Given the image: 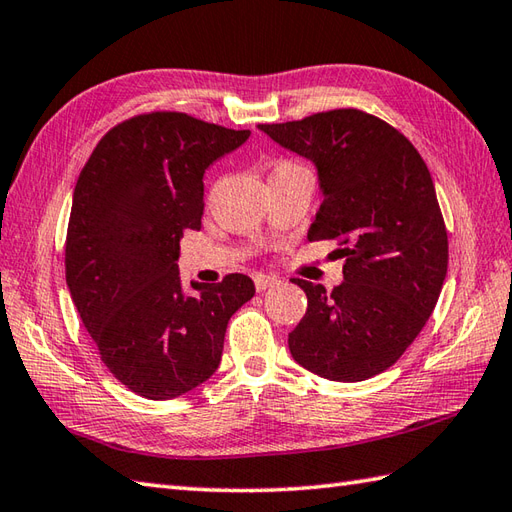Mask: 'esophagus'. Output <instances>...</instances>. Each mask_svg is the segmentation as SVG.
Here are the masks:
<instances>
[{"mask_svg": "<svg viewBox=\"0 0 512 512\" xmlns=\"http://www.w3.org/2000/svg\"><path fill=\"white\" fill-rule=\"evenodd\" d=\"M253 281H255V288L259 290V292H264V290H268V288H273V286H277V277H270V275H262V273H255L253 275Z\"/></svg>", "mask_w": 512, "mask_h": 512, "instance_id": "1", "label": "esophagus"}]
</instances>
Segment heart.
<instances>
[{
	"mask_svg": "<svg viewBox=\"0 0 512 512\" xmlns=\"http://www.w3.org/2000/svg\"><path fill=\"white\" fill-rule=\"evenodd\" d=\"M281 167H290V165H288V162H281V165H277V169H281Z\"/></svg>",
	"mask_w": 512,
	"mask_h": 512,
	"instance_id": "1",
	"label": "heart"
}]
</instances>
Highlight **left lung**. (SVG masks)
<instances>
[{
	"label": "left lung",
	"mask_w": 512,
	"mask_h": 512,
	"mask_svg": "<svg viewBox=\"0 0 512 512\" xmlns=\"http://www.w3.org/2000/svg\"><path fill=\"white\" fill-rule=\"evenodd\" d=\"M257 127L317 169L323 202L308 239H336L345 257L332 292L292 279L308 297L288 334L292 358L339 383L385 372L424 328L447 277V228L427 165L398 129L358 110Z\"/></svg>",
	"instance_id": "8db88e82"
}]
</instances>
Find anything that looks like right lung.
<instances>
[{
    "mask_svg": "<svg viewBox=\"0 0 512 512\" xmlns=\"http://www.w3.org/2000/svg\"><path fill=\"white\" fill-rule=\"evenodd\" d=\"M178 112L110 129L74 187L65 281L107 369L149 400L209 380L228 319L253 299L246 275L220 284L180 279L182 233L200 231L204 171L248 140Z\"/></svg>",
    "mask_w": 512,
    "mask_h": 512,
    "instance_id": "right-lung-1",
    "label": "right lung"
}]
</instances>
